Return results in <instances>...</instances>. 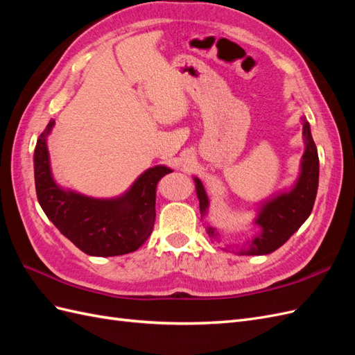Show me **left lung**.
Masks as SVG:
<instances>
[{
	"label": "left lung",
	"instance_id": "8db88e82",
	"mask_svg": "<svg viewBox=\"0 0 355 355\" xmlns=\"http://www.w3.org/2000/svg\"><path fill=\"white\" fill-rule=\"evenodd\" d=\"M304 127V142L305 153L300 161V175L292 189L282 192L280 196L265 201L261 209L257 210V218L254 223L261 228V234L249 243V245L240 249L239 254H268L275 252L278 247H282L292 235L300 228L308 216L313 211L314 201L318 189V154L317 146L311 136L309 123L302 118ZM196 191L200 201L201 216H206L209 209V198L201 180L194 178ZM210 237L216 239L218 231L207 227Z\"/></svg>",
	"mask_w": 355,
	"mask_h": 355
}]
</instances>
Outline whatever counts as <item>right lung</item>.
I'll return each instance as SVG.
<instances>
[{
  "label": "right lung",
  "instance_id": "1",
  "mask_svg": "<svg viewBox=\"0 0 355 355\" xmlns=\"http://www.w3.org/2000/svg\"><path fill=\"white\" fill-rule=\"evenodd\" d=\"M55 120L37 141L35 189L41 209L55 227L90 256H120L137 250L153 232L158 180L171 173L166 166L148 168L123 196L92 198L60 188L51 175L47 136Z\"/></svg>",
  "mask_w": 355,
  "mask_h": 355
}]
</instances>
